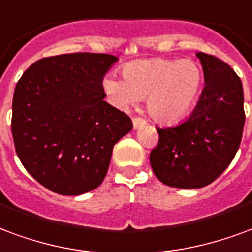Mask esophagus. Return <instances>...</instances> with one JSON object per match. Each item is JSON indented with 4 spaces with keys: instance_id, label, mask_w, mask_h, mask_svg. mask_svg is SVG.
I'll return each instance as SVG.
<instances>
[{
    "instance_id": "34e87169",
    "label": "esophagus",
    "mask_w": 252,
    "mask_h": 252,
    "mask_svg": "<svg viewBox=\"0 0 252 252\" xmlns=\"http://www.w3.org/2000/svg\"><path fill=\"white\" fill-rule=\"evenodd\" d=\"M145 125H146V122H145V121L142 118H138V117H135V118H133L134 130H139V128L144 127Z\"/></svg>"
}]
</instances>
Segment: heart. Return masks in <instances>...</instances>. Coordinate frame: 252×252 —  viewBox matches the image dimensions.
<instances>
[{
    "label": "heart",
    "mask_w": 252,
    "mask_h": 252,
    "mask_svg": "<svg viewBox=\"0 0 252 252\" xmlns=\"http://www.w3.org/2000/svg\"><path fill=\"white\" fill-rule=\"evenodd\" d=\"M203 69L184 59L135 60L124 67V78L108 73L103 90L117 107L128 108L146 99L149 115L159 124H176L188 115L201 93Z\"/></svg>",
    "instance_id": "b5f03b06"
}]
</instances>
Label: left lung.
Wrapping results in <instances>:
<instances>
[{
    "instance_id": "left-lung-1",
    "label": "left lung",
    "mask_w": 252,
    "mask_h": 252,
    "mask_svg": "<svg viewBox=\"0 0 252 252\" xmlns=\"http://www.w3.org/2000/svg\"><path fill=\"white\" fill-rule=\"evenodd\" d=\"M204 88L196 107L173 127H157L159 139L150 153L157 179L173 188L211 184L239 149L244 126L243 86L228 64L199 52Z\"/></svg>"
}]
</instances>
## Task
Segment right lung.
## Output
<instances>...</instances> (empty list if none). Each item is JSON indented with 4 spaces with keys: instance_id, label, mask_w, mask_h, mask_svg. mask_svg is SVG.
Returning <instances> with one entry per match:
<instances>
[{
    "instance_id": "add662e5",
    "label": "right lung",
    "mask_w": 252,
    "mask_h": 252,
    "mask_svg": "<svg viewBox=\"0 0 252 252\" xmlns=\"http://www.w3.org/2000/svg\"><path fill=\"white\" fill-rule=\"evenodd\" d=\"M117 62L113 55L90 52L40 59L14 88L18 158L55 193L78 196L98 188L114 145L133 128L126 114L104 102L102 82Z\"/></svg>"
}]
</instances>
